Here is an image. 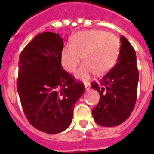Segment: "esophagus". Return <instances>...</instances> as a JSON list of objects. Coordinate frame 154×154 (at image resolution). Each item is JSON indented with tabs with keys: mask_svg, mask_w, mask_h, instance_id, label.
Returning a JSON list of instances; mask_svg holds the SVG:
<instances>
[{
	"mask_svg": "<svg viewBox=\"0 0 154 154\" xmlns=\"http://www.w3.org/2000/svg\"><path fill=\"white\" fill-rule=\"evenodd\" d=\"M89 88H90V84L85 83V90L88 91L89 89Z\"/></svg>",
	"mask_w": 154,
	"mask_h": 154,
	"instance_id": "obj_1",
	"label": "esophagus"
}]
</instances>
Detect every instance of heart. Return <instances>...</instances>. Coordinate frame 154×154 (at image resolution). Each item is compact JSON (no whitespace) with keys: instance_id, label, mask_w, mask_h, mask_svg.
<instances>
[{"instance_id":"obj_1","label":"heart","mask_w":154,"mask_h":154,"mask_svg":"<svg viewBox=\"0 0 154 154\" xmlns=\"http://www.w3.org/2000/svg\"><path fill=\"white\" fill-rule=\"evenodd\" d=\"M119 51V41L115 35L90 30L77 34L73 38L72 44L64 46L61 61L65 70L73 72L82 58L84 65L77 71L75 76L87 81L94 73L103 75L108 72L116 62Z\"/></svg>"}]
</instances>
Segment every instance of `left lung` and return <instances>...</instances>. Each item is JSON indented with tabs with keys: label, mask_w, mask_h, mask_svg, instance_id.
Instances as JSON below:
<instances>
[{
	"label": "left lung",
	"mask_w": 154,
	"mask_h": 154,
	"mask_svg": "<svg viewBox=\"0 0 154 154\" xmlns=\"http://www.w3.org/2000/svg\"><path fill=\"white\" fill-rule=\"evenodd\" d=\"M120 51L117 63L99 81L91 85L99 92L100 99L92 109L97 124L116 126L123 123L133 112L137 101L139 72L133 46L120 37Z\"/></svg>",
	"instance_id": "left-lung-1"
}]
</instances>
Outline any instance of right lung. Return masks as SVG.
<instances>
[{
    "mask_svg": "<svg viewBox=\"0 0 154 154\" xmlns=\"http://www.w3.org/2000/svg\"><path fill=\"white\" fill-rule=\"evenodd\" d=\"M60 35L44 32L21 51L17 89L28 122L49 134L64 131L73 117V109L85 91L84 84L62 69Z\"/></svg>",
    "mask_w": 154,
    "mask_h": 154,
    "instance_id": "1",
    "label": "right lung"
}]
</instances>
